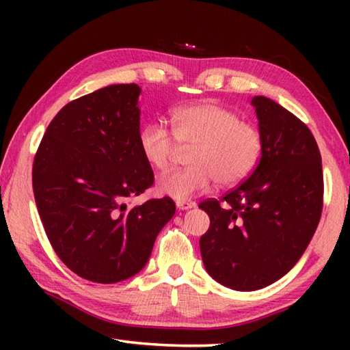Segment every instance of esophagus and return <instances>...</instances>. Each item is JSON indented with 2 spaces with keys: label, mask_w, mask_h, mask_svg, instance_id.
I'll return each instance as SVG.
<instances>
[{
  "label": "esophagus",
  "mask_w": 350,
  "mask_h": 350,
  "mask_svg": "<svg viewBox=\"0 0 350 350\" xmlns=\"http://www.w3.org/2000/svg\"><path fill=\"white\" fill-rule=\"evenodd\" d=\"M176 206H177V210L185 211V210L193 208L194 204H193V202H185V200H177V202H176Z\"/></svg>",
  "instance_id": "esophagus-1"
}]
</instances>
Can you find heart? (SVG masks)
<instances>
[{
  "mask_svg": "<svg viewBox=\"0 0 350 350\" xmlns=\"http://www.w3.org/2000/svg\"><path fill=\"white\" fill-rule=\"evenodd\" d=\"M173 133L162 123H148L139 133V150L152 170L163 173L176 156L177 145L193 146L187 157L189 168L163 176L157 193L188 200L205 193L216 182L230 188L253 173L262 154V134L250 122L241 120L225 106L204 102L180 106L171 114Z\"/></svg>",
  "mask_w": 350,
  "mask_h": 350,
  "instance_id": "b5f03b06",
  "label": "heart"
}]
</instances>
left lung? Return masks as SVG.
<instances>
[{"instance_id":"1","label":"left lung","mask_w":350,"mask_h":350,"mask_svg":"<svg viewBox=\"0 0 350 350\" xmlns=\"http://www.w3.org/2000/svg\"><path fill=\"white\" fill-rule=\"evenodd\" d=\"M252 105L264 140L256 168L224 198L199 204L210 216L199 241L205 270L241 292L270 286L298 262L318 227L324 191L310 129L267 97Z\"/></svg>"}]
</instances>
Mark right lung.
Segmentation results:
<instances>
[{
  "instance_id": "right-lung-1",
  "label": "right lung",
  "mask_w": 350,
  "mask_h": 350,
  "mask_svg": "<svg viewBox=\"0 0 350 350\" xmlns=\"http://www.w3.org/2000/svg\"><path fill=\"white\" fill-rule=\"evenodd\" d=\"M140 92L134 83L111 85L68 103L33 159V196L47 239L68 269L92 282L139 273L176 213L170 198L126 204L154 182L139 150Z\"/></svg>"
}]
</instances>
